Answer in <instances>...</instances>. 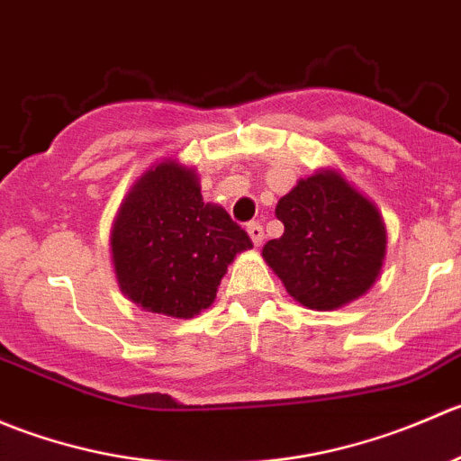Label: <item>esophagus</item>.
<instances>
[{
	"mask_svg": "<svg viewBox=\"0 0 461 461\" xmlns=\"http://www.w3.org/2000/svg\"><path fill=\"white\" fill-rule=\"evenodd\" d=\"M246 232H249V237L250 240H253V244L255 246H262V241H264V229L259 224H249L246 226Z\"/></svg>",
	"mask_w": 461,
	"mask_h": 461,
	"instance_id": "obj_1",
	"label": "esophagus"
}]
</instances>
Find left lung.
Wrapping results in <instances>:
<instances>
[{"label":"left lung","mask_w":461,"mask_h":461,"mask_svg":"<svg viewBox=\"0 0 461 461\" xmlns=\"http://www.w3.org/2000/svg\"><path fill=\"white\" fill-rule=\"evenodd\" d=\"M276 217L285 232L264 244L262 258L303 307L339 309L376 282L385 258L384 220L339 172L300 179L277 202Z\"/></svg>","instance_id":"8db88e82"}]
</instances>
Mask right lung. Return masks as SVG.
Here are the masks:
<instances>
[{
	"mask_svg": "<svg viewBox=\"0 0 461 461\" xmlns=\"http://www.w3.org/2000/svg\"><path fill=\"white\" fill-rule=\"evenodd\" d=\"M253 241L229 212L203 203L193 167L163 161L122 199L112 229L118 286L145 312L193 318L215 303L237 253Z\"/></svg>",
	"mask_w": 461,
	"mask_h": 461,
	"instance_id": "right-lung-1",
	"label": "right lung"
}]
</instances>
